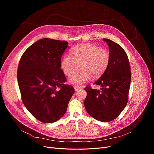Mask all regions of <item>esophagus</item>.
Returning a JSON list of instances; mask_svg holds the SVG:
<instances>
[{
	"label": "esophagus",
	"instance_id": "obj_1",
	"mask_svg": "<svg viewBox=\"0 0 154 154\" xmlns=\"http://www.w3.org/2000/svg\"><path fill=\"white\" fill-rule=\"evenodd\" d=\"M74 90H75L76 91H81V90H82L83 88L82 87H76V86H74Z\"/></svg>",
	"mask_w": 154,
	"mask_h": 154
}]
</instances>
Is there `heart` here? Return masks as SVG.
I'll list each match as a JSON object with an SVG mask.
<instances>
[{"mask_svg": "<svg viewBox=\"0 0 154 154\" xmlns=\"http://www.w3.org/2000/svg\"><path fill=\"white\" fill-rule=\"evenodd\" d=\"M61 60V68L67 76H71L78 68L80 71L69 78L70 84L80 86L87 82L91 77H100L108 67L110 61V53L106 49L100 48L91 44L76 45Z\"/></svg>", "mask_w": 154, "mask_h": 154, "instance_id": "obj_1", "label": "heart"}]
</instances>
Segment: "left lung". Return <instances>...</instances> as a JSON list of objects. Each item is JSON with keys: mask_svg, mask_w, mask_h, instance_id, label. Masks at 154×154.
Instances as JSON below:
<instances>
[{"mask_svg": "<svg viewBox=\"0 0 154 154\" xmlns=\"http://www.w3.org/2000/svg\"><path fill=\"white\" fill-rule=\"evenodd\" d=\"M103 40L109 45L110 61L105 72L94 83L101 87L100 90L90 86L85 88L87 94L84 106L93 118L109 122L117 118L127 104L131 71L125 50L109 39Z\"/></svg>", "mask_w": 154, "mask_h": 154, "instance_id": "obj_1", "label": "left lung"}]
</instances>
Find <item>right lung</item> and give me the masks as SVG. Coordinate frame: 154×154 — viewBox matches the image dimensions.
<instances>
[{"label":"right lung","mask_w":154,"mask_h":154,"mask_svg":"<svg viewBox=\"0 0 154 154\" xmlns=\"http://www.w3.org/2000/svg\"><path fill=\"white\" fill-rule=\"evenodd\" d=\"M68 47L66 41L42 38L23 53L17 71V80L23 103L40 122H57L66 112L74 93L66 85L60 68L61 58Z\"/></svg>","instance_id":"1"}]
</instances>
